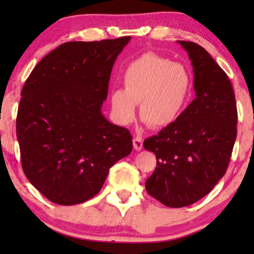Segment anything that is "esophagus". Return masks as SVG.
<instances>
[{
  "mask_svg": "<svg viewBox=\"0 0 254 254\" xmlns=\"http://www.w3.org/2000/svg\"><path fill=\"white\" fill-rule=\"evenodd\" d=\"M133 144H134V148L136 149V150H141V149L143 148V141H142V137H140V136L134 137Z\"/></svg>",
  "mask_w": 254,
  "mask_h": 254,
  "instance_id": "obj_1",
  "label": "esophagus"
}]
</instances>
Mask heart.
Instances as JSON below:
<instances>
[{
  "instance_id": "b5f03b06",
  "label": "heart",
  "mask_w": 254,
  "mask_h": 254,
  "mask_svg": "<svg viewBox=\"0 0 254 254\" xmlns=\"http://www.w3.org/2000/svg\"><path fill=\"white\" fill-rule=\"evenodd\" d=\"M124 90L111 92V110L114 120L128 125L136 116L151 128H164L180 117L193 89L192 75L184 64L170 59L147 53L135 59L123 74Z\"/></svg>"
}]
</instances>
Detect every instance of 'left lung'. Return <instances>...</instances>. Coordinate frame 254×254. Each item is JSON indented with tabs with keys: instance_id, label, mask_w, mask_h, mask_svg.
<instances>
[{
	"instance_id": "obj_1",
	"label": "left lung",
	"mask_w": 254,
	"mask_h": 254,
	"mask_svg": "<svg viewBox=\"0 0 254 254\" xmlns=\"http://www.w3.org/2000/svg\"><path fill=\"white\" fill-rule=\"evenodd\" d=\"M193 65L195 99L144 149L157 159L145 190L166 207L190 206L206 196L224 176L237 136V106L231 82L209 53L179 41Z\"/></svg>"
}]
</instances>
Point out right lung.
Wrapping results in <instances>:
<instances>
[{"mask_svg":"<svg viewBox=\"0 0 254 254\" xmlns=\"http://www.w3.org/2000/svg\"><path fill=\"white\" fill-rule=\"evenodd\" d=\"M130 37L69 41L39 61L20 92L16 119L22 168L52 202L91 199L133 149L130 131L102 114L118 55Z\"/></svg>","mask_w":254,"mask_h":254,"instance_id":"obj_1","label":"right lung"}]
</instances>
